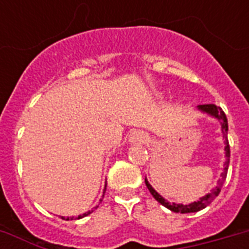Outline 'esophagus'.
Wrapping results in <instances>:
<instances>
[{"label": "esophagus", "instance_id": "1", "mask_svg": "<svg viewBox=\"0 0 249 249\" xmlns=\"http://www.w3.org/2000/svg\"><path fill=\"white\" fill-rule=\"evenodd\" d=\"M147 140V136L141 130H133L129 134V143L130 144H137V143H143L144 141Z\"/></svg>", "mask_w": 249, "mask_h": 249}]
</instances>
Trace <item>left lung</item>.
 <instances>
[{"label": "left lung", "mask_w": 249, "mask_h": 249, "mask_svg": "<svg viewBox=\"0 0 249 249\" xmlns=\"http://www.w3.org/2000/svg\"><path fill=\"white\" fill-rule=\"evenodd\" d=\"M196 109L199 112H201L203 115H207V116L212 117L214 120H217L221 125V133H222V138H224V151H225V161H224V168L221 170V178L217 181V185L211 190V193L205 194L204 196L199 197L196 201H193L190 204H182V203H170L169 200H166L165 197L161 196L158 191H156L154 187L151 186V183L148 182L147 178H144V182H146V186L147 189L150 190V193L156 200L159 201L160 204L164 205L165 208H168L172 212L176 213H195L199 212L201 209H204L205 207H208L211 203H212L221 191V187L224 185L225 179H226V174H228V168L229 163H230V147H229V141H228V119H226V115L222 111L221 107H217L214 105H201L197 106Z\"/></svg>", "instance_id": "1"}]
</instances>
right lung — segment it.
Masks as SVG:
<instances>
[{
    "label": "right lung",
    "instance_id": "obj_1",
    "mask_svg": "<svg viewBox=\"0 0 249 249\" xmlns=\"http://www.w3.org/2000/svg\"><path fill=\"white\" fill-rule=\"evenodd\" d=\"M106 187H107V183H106V186H105V190H103V194H105V191H106ZM102 201V200H101ZM98 207V205H97ZM97 207H95V208H97ZM93 212V211H88V212H85L84 213V214H80L79 217H77V218H83V217H85V216H88V214H90V213ZM63 218H66V217H63ZM70 218H73V217H67V218H66V220H70Z\"/></svg>",
    "mask_w": 249,
    "mask_h": 249
}]
</instances>
